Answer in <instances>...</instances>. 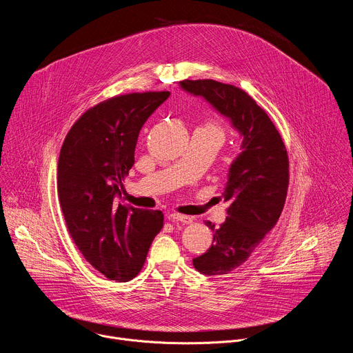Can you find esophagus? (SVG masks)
Listing matches in <instances>:
<instances>
[{
  "label": "esophagus",
  "mask_w": 353,
  "mask_h": 353,
  "mask_svg": "<svg viewBox=\"0 0 353 353\" xmlns=\"http://www.w3.org/2000/svg\"><path fill=\"white\" fill-rule=\"evenodd\" d=\"M168 219L172 221V222H181L184 225H188L192 222V218L187 216V215H181V214H177V212H172L168 215Z\"/></svg>",
  "instance_id": "34e87169"
}]
</instances>
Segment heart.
Masks as SVG:
<instances>
[{"instance_id": "heart-1", "label": "heart", "mask_w": 353, "mask_h": 353, "mask_svg": "<svg viewBox=\"0 0 353 353\" xmlns=\"http://www.w3.org/2000/svg\"><path fill=\"white\" fill-rule=\"evenodd\" d=\"M205 128L210 130L211 132H214L221 139V142H223V139L226 137V131H225L223 125L218 120H208L207 124H205Z\"/></svg>"}]
</instances>
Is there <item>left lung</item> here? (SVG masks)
<instances>
[{
  "label": "left lung",
  "instance_id": "1",
  "mask_svg": "<svg viewBox=\"0 0 353 353\" xmlns=\"http://www.w3.org/2000/svg\"><path fill=\"white\" fill-rule=\"evenodd\" d=\"M187 92L203 96L243 137V152L229 169L222 198L229 203L228 218L215 228L207 253L192 260L208 276L229 274L247 261L275 226L288 194L289 158L285 143L267 113L243 89L214 79H184Z\"/></svg>",
  "mask_w": 353,
  "mask_h": 353
}]
</instances>
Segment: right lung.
I'll list each match as a JSON object with an SVG mask.
<instances>
[{
	"label": "right lung",
	"instance_id": "right-lung-1",
	"mask_svg": "<svg viewBox=\"0 0 353 353\" xmlns=\"http://www.w3.org/2000/svg\"><path fill=\"white\" fill-rule=\"evenodd\" d=\"M170 92L113 96L86 110L68 131L57 166L67 229L85 260L106 278L138 275L163 228L162 211L123 205V180L134 165L139 131Z\"/></svg>",
	"mask_w": 353,
	"mask_h": 353
}]
</instances>
